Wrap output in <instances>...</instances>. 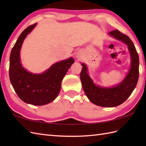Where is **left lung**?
<instances>
[{"mask_svg":"<svg viewBox=\"0 0 146 146\" xmlns=\"http://www.w3.org/2000/svg\"><path fill=\"white\" fill-rule=\"evenodd\" d=\"M109 35L125 42L128 46L131 53V68L124 80L113 88H101L96 86L90 78L88 74L86 73L87 68L85 64H82L83 68L80 73L82 87L90 101L98 106L105 107H116L123 103L135 88L139 75V55L131 39L117 29L111 31Z\"/></svg>","mask_w":146,"mask_h":146,"instance_id":"8db88e82","label":"left lung"}]
</instances>
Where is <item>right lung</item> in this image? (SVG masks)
<instances>
[{
	"label": "right lung",
	"mask_w": 146,
	"mask_h": 146,
	"mask_svg": "<svg viewBox=\"0 0 146 146\" xmlns=\"http://www.w3.org/2000/svg\"><path fill=\"white\" fill-rule=\"evenodd\" d=\"M36 24L24 29L12 48L10 56L9 78L15 93L23 102L33 105H44L58 97L62 80L74 63V60L70 58L58 62L39 75L29 73L24 70L20 63V49L24 39L35 28Z\"/></svg>",
	"instance_id": "right-lung-1"
}]
</instances>
